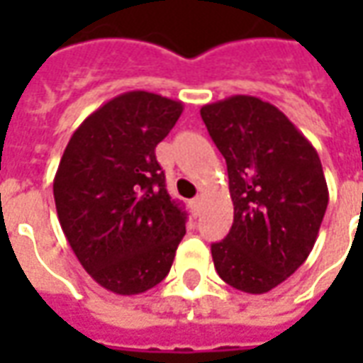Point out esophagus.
I'll return each mask as SVG.
<instances>
[{
    "mask_svg": "<svg viewBox=\"0 0 363 363\" xmlns=\"http://www.w3.org/2000/svg\"><path fill=\"white\" fill-rule=\"evenodd\" d=\"M200 206H202V196H196L190 200V208H192V212H198V210H200Z\"/></svg>",
    "mask_w": 363,
    "mask_h": 363,
    "instance_id": "34e87169",
    "label": "esophagus"
}]
</instances>
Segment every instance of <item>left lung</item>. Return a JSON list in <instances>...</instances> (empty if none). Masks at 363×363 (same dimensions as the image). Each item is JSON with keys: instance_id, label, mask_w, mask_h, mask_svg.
Here are the masks:
<instances>
[{"instance_id": "1", "label": "left lung", "mask_w": 363, "mask_h": 363, "mask_svg": "<svg viewBox=\"0 0 363 363\" xmlns=\"http://www.w3.org/2000/svg\"><path fill=\"white\" fill-rule=\"evenodd\" d=\"M225 157L233 225L212 245L220 278L267 294L309 257L327 212L323 165L309 140L274 104L235 95L200 108Z\"/></svg>"}]
</instances>
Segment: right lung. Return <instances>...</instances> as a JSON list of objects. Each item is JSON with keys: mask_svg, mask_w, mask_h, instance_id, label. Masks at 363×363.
<instances>
[{"mask_svg": "<svg viewBox=\"0 0 363 363\" xmlns=\"http://www.w3.org/2000/svg\"><path fill=\"white\" fill-rule=\"evenodd\" d=\"M182 114L181 101L130 91L83 120L54 177L60 225L82 267L118 296L165 278L186 233L155 147Z\"/></svg>", "mask_w": 363, "mask_h": 363, "instance_id": "obj_1", "label": "right lung"}]
</instances>
